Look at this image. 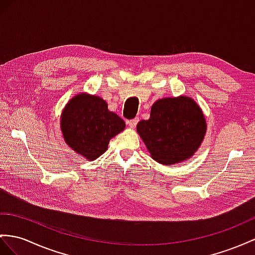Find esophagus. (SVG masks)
I'll return each instance as SVG.
<instances>
[{"label":"esophagus","instance_id":"34e87169","mask_svg":"<svg viewBox=\"0 0 255 255\" xmlns=\"http://www.w3.org/2000/svg\"><path fill=\"white\" fill-rule=\"evenodd\" d=\"M138 123H139V119H133V120H130L127 122L130 128H134L136 125H138Z\"/></svg>","mask_w":255,"mask_h":255}]
</instances>
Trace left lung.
Returning <instances> with one entry per match:
<instances>
[{"mask_svg":"<svg viewBox=\"0 0 255 255\" xmlns=\"http://www.w3.org/2000/svg\"><path fill=\"white\" fill-rule=\"evenodd\" d=\"M206 128L196 102L179 97L156 101L149 120L141 121L136 131L156 161L172 165L193 156L204 140Z\"/></svg>","mask_w":255,"mask_h":255,"instance_id":"1","label":"left lung"}]
</instances>
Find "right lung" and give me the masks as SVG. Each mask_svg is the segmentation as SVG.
Segmentation results:
<instances>
[{
  "instance_id": "add662e5",
  "label": "right lung",
  "mask_w": 255,
  "mask_h": 255,
  "mask_svg": "<svg viewBox=\"0 0 255 255\" xmlns=\"http://www.w3.org/2000/svg\"><path fill=\"white\" fill-rule=\"evenodd\" d=\"M125 122L110 112L108 104L96 96L81 94L63 110L61 130L73 151L87 159H97L108 149L109 141L123 131Z\"/></svg>"
}]
</instances>
